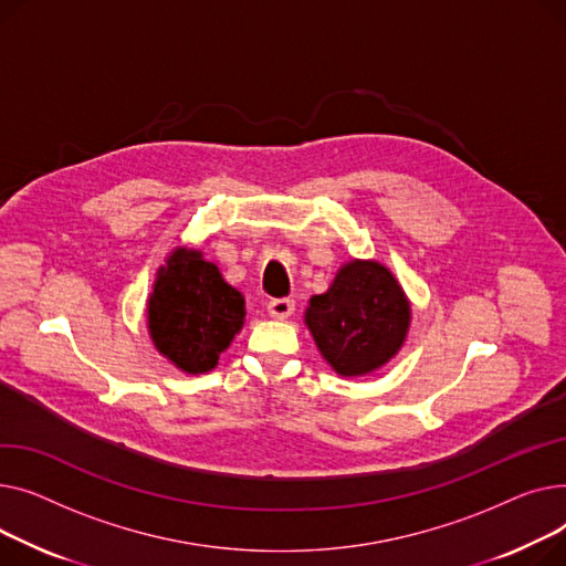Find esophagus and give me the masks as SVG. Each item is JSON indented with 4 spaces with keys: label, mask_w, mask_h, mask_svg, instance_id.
I'll list each match as a JSON object with an SVG mask.
<instances>
[{
    "label": "esophagus",
    "mask_w": 566,
    "mask_h": 566,
    "mask_svg": "<svg viewBox=\"0 0 566 566\" xmlns=\"http://www.w3.org/2000/svg\"><path fill=\"white\" fill-rule=\"evenodd\" d=\"M268 311L274 319H287L292 313H294V302L287 296L283 298H272V302L268 304Z\"/></svg>",
    "instance_id": "esophagus-1"
}]
</instances>
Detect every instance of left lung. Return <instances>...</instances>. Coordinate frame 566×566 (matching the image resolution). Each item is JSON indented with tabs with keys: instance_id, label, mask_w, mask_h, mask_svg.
I'll use <instances>...</instances> for the list:
<instances>
[{
	"instance_id": "1",
	"label": "left lung",
	"mask_w": 566,
	"mask_h": 566,
	"mask_svg": "<svg viewBox=\"0 0 566 566\" xmlns=\"http://www.w3.org/2000/svg\"><path fill=\"white\" fill-rule=\"evenodd\" d=\"M411 304L397 279L375 260L343 264L306 308L319 354L340 377L379 370L405 345Z\"/></svg>"
}]
</instances>
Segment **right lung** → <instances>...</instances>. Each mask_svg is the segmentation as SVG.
<instances>
[{
	"mask_svg": "<svg viewBox=\"0 0 566 566\" xmlns=\"http://www.w3.org/2000/svg\"><path fill=\"white\" fill-rule=\"evenodd\" d=\"M244 296L214 262L178 247L159 268L148 298V331L161 356L187 375L210 373L244 324Z\"/></svg>",
	"mask_w": 566,
	"mask_h": 566,
	"instance_id": "right-lung-1",
	"label": "right lung"
}]
</instances>
